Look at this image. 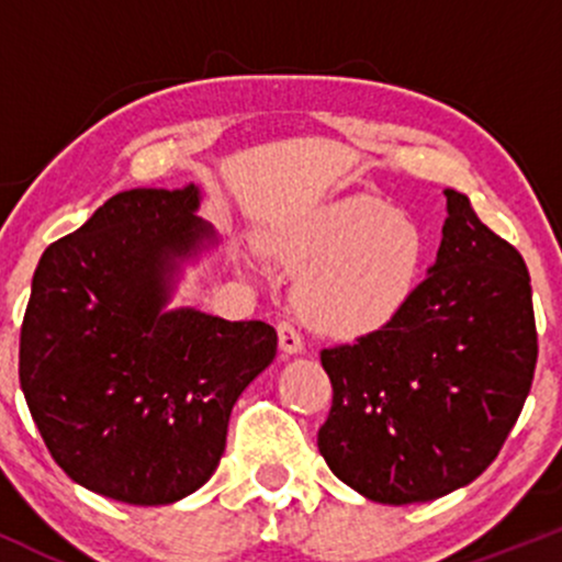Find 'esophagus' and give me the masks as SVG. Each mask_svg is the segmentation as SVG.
<instances>
[{"instance_id":"1","label":"esophagus","mask_w":562,"mask_h":562,"mask_svg":"<svg viewBox=\"0 0 562 562\" xmlns=\"http://www.w3.org/2000/svg\"><path fill=\"white\" fill-rule=\"evenodd\" d=\"M277 335H280V348L288 353V357H293V353H303L301 333L295 330L290 322H280V325H277Z\"/></svg>"}]
</instances>
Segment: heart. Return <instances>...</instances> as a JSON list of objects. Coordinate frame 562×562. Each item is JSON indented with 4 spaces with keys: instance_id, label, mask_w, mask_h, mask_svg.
<instances>
[{
    "instance_id": "b5f03b06",
    "label": "heart",
    "mask_w": 562,
    "mask_h": 562,
    "mask_svg": "<svg viewBox=\"0 0 562 562\" xmlns=\"http://www.w3.org/2000/svg\"><path fill=\"white\" fill-rule=\"evenodd\" d=\"M267 254L301 272L295 306L327 338H362L404 312L425 267L423 227L372 195L325 205L267 237ZM248 267L254 259L248 256Z\"/></svg>"
}]
</instances>
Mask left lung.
Instances as JSON below:
<instances>
[{
    "instance_id": "8db88e82",
    "label": "left lung",
    "mask_w": 562,
    "mask_h": 562,
    "mask_svg": "<svg viewBox=\"0 0 562 562\" xmlns=\"http://www.w3.org/2000/svg\"><path fill=\"white\" fill-rule=\"evenodd\" d=\"M447 218L428 277L380 330L325 348L333 406L317 447L346 486L415 505L468 486L494 462L537 367L524 256L443 190Z\"/></svg>"
}]
</instances>
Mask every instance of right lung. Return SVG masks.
I'll return each mask as SVG.
<instances>
[{
    "label": "right lung",
    "instance_id": "right-lung-1",
    "mask_svg": "<svg viewBox=\"0 0 562 562\" xmlns=\"http://www.w3.org/2000/svg\"><path fill=\"white\" fill-rule=\"evenodd\" d=\"M203 190H128L44 250L21 327V389L55 462L89 492L171 505L214 475L232 406L274 362L267 322L171 306L216 250Z\"/></svg>",
    "mask_w": 562,
    "mask_h": 562
}]
</instances>
